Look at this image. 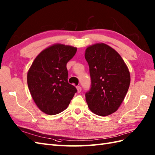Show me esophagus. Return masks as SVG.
<instances>
[{"instance_id": "obj_1", "label": "esophagus", "mask_w": 155, "mask_h": 155, "mask_svg": "<svg viewBox=\"0 0 155 155\" xmlns=\"http://www.w3.org/2000/svg\"><path fill=\"white\" fill-rule=\"evenodd\" d=\"M77 92H78V93L81 92V90H82V88H81V86H77Z\"/></svg>"}]
</instances>
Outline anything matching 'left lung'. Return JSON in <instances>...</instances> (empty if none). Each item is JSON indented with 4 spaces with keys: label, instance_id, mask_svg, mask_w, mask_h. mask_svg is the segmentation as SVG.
<instances>
[{
    "label": "left lung",
    "instance_id": "1",
    "mask_svg": "<svg viewBox=\"0 0 155 155\" xmlns=\"http://www.w3.org/2000/svg\"><path fill=\"white\" fill-rule=\"evenodd\" d=\"M84 56L91 78L85 94L88 106L96 115L108 116L117 110L128 91V68L120 54L103 43L88 47Z\"/></svg>",
    "mask_w": 155,
    "mask_h": 155
}]
</instances>
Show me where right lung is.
I'll return each mask as SVG.
<instances>
[{
  "label": "right lung",
  "mask_w": 155,
  "mask_h": 155,
  "mask_svg": "<svg viewBox=\"0 0 155 155\" xmlns=\"http://www.w3.org/2000/svg\"><path fill=\"white\" fill-rule=\"evenodd\" d=\"M77 48L55 44L39 54L27 74L32 98L39 109L48 115L65 110L77 88L68 82L67 63L77 52Z\"/></svg>",
  "instance_id": "1"
}]
</instances>
